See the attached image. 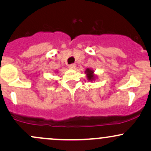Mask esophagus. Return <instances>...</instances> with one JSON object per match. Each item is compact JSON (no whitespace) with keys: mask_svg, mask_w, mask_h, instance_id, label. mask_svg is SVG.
<instances>
[{"mask_svg":"<svg viewBox=\"0 0 151 151\" xmlns=\"http://www.w3.org/2000/svg\"><path fill=\"white\" fill-rule=\"evenodd\" d=\"M75 67H76L75 64H71V65H69V68L72 69V70H74V69H75Z\"/></svg>","mask_w":151,"mask_h":151,"instance_id":"1","label":"esophagus"}]
</instances>
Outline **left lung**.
Listing matches in <instances>:
<instances>
[{"mask_svg": "<svg viewBox=\"0 0 151 151\" xmlns=\"http://www.w3.org/2000/svg\"><path fill=\"white\" fill-rule=\"evenodd\" d=\"M86 73V77L89 81H92L93 79H94V74H93V71L90 70V69H86L85 71Z\"/></svg>", "mask_w": 151, "mask_h": 151, "instance_id": "1", "label": "left lung"}]
</instances>
